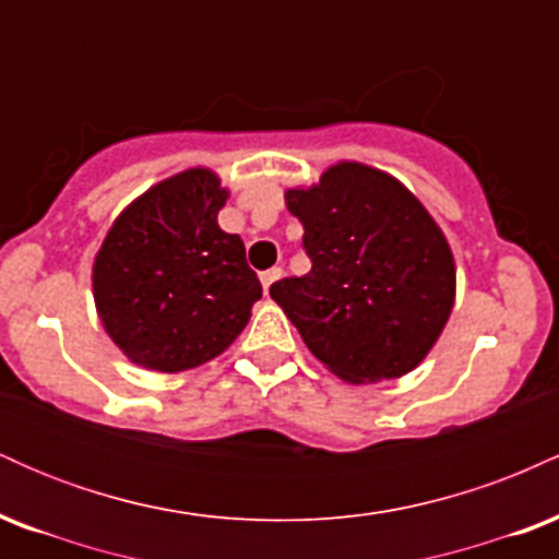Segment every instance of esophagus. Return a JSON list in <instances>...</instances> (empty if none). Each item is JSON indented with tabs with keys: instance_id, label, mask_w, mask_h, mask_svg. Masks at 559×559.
<instances>
[{
	"instance_id": "obj_1",
	"label": "esophagus",
	"mask_w": 559,
	"mask_h": 559,
	"mask_svg": "<svg viewBox=\"0 0 559 559\" xmlns=\"http://www.w3.org/2000/svg\"><path fill=\"white\" fill-rule=\"evenodd\" d=\"M281 275H284V271H281V267H271V271L260 273V281H262V288H265V294L271 292V286L281 278Z\"/></svg>"
}]
</instances>
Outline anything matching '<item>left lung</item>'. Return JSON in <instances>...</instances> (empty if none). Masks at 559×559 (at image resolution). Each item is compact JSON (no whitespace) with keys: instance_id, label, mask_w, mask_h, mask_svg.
I'll use <instances>...</instances> for the list:
<instances>
[{"instance_id":"obj_1","label":"left lung","mask_w":559,"mask_h":559,"mask_svg":"<svg viewBox=\"0 0 559 559\" xmlns=\"http://www.w3.org/2000/svg\"><path fill=\"white\" fill-rule=\"evenodd\" d=\"M305 226L312 267L275 281L271 297L307 349L346 383H376L418 368L454 305L452 249L389 173L336 163L310 189L286 191Z\"/></svg>"}]
</instances>
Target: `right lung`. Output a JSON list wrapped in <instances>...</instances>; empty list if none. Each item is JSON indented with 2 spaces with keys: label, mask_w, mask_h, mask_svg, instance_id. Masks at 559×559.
I'll list each match as a JSON object with an SVG mask.
<instances>
[{
  "label": "right lung",
  "mask_w": 559,
  "mask_h": 559,
  "mask_svg": "<svg viewBox=\"0 0 559 559\" xmlns=\"http://www.w3.org/2000/svg\"><path fill=\"white\" fill-rule=\"evenodd\" d=\"M228 191L207 168L165 178L118 215L96 252L102 325L131 362L181 373L226 352L262 297L243 241L217 226Z\"/></svg>",
  "instance_id": "1"
}]
</instances>
